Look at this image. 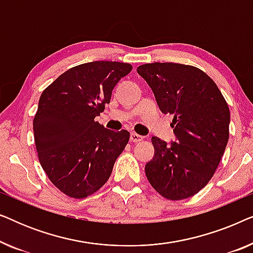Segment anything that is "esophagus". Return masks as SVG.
I'll return each mask as SVG.
<instances>
[{"label":"esophagus","mask_w":253,"mask_h":253,"mask_svg":"<svg viewBox=\"0 0 253 253\" xmlns=\"http://www.w3.org/2000/svg\"><path fill=\"white\" fill-rule=\"evenodd\" d=\"M143 139H144V137L140 136V134H138V133L131 132V134H130V140L133 141V143H138V141H141Z\"/></svg>","instance_id":"34e87169"}]
</instances>
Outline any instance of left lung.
Segmentation results:
<instances>
[{"label":"left lung","instance_id":"1","mask_svg":"<svg viewBox=\"0 0 253 253\" xmlns=\"http://www.w3.org/2000/svg\"><path fill=\"white\" fill-rule=\"evenodd\" d=\"M137 72L161 112L174 115L175 141L152 137L154 157L145 166L148 182L165 198H189L220 164L229 138V108L215 83L192 65L155 62L139 65Z\"/></svg>","mask_w":253,"mask_h":253}]
</instances>
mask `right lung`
I'll return each mask as SVG.
<instances>
[{
  "label": "right lung",
  "instance_id": "1",
  "mask_svg": "<svg viewBox=\"0 0 253 253\" xmlns=\"http://www.w3.org/2000/svg\"><path fill=\"white\" fill-rule=\"evenodd\" d=\"M131 70L122 62H88L69 69L41 94L33 120L38 157L50 182L67 196L79 199L98 191L126 146V130L106 129L94 119Z\"/></svg>",
  "mask_w": 253,
  "mask_h": 253
}]
</instances>
